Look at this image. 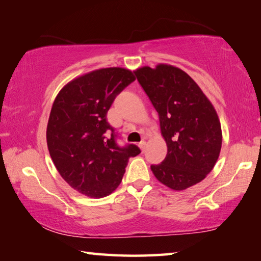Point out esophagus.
<instances>
[{
  "instance_id": "34e87169",
  "label": "esophagus",
  "mask_w": 261,
  "mask_h": 261,
  "mask_svg": "<svg viewBox=\"0 0 261 261\" xmlns=\"http://www.w3.org/2000/svg\"><path fill=\"white\" fill-rule=\"evenodd\" d=\"M138 146L140 147V149H141V151H143V152H144V149H145V147H146V141H145V140H141V141H140V143L138 144Z\"/></svg>"
}]
</instances>
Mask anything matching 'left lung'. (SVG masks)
Wrapping results in <instances>:
<instances>
[{"instance_id": "8db88e82", "label": "left lung", "mask_w": 261, "mask_h": 261, "mask_svg": "<svg viewBox=\"0 0 261 261\" xmlns=\"http://www.w3.org/2000/svg\"><path fill=\"white\" fill-rule=\"evenodd\" d=\"M145 93L159 114L167 155L151 169L166 187L180 191L201 182L213 169L222 145L213 105L187 72L173 65L137 69Z\"/></svg>"}]
</instances>
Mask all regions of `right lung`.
Returning <instances> with one entry per match:
<instances>
[{
	"label": "right lung",
	"instance_id": "obj_1",
	"mask_svg": "<svg viewBox=\"0 0 261 261\" xmlns=\"http://www.w3.org/2000/svg\"><path fill=\"white\" fill-rule=\"evenodd\" d=\"M135 79L127 69L95 70L68 83L53 103L48 149L62 178L79 193L108 196L122 182L129 159L140 153L134 144L118 146L107 122L116 95Z\"/></svg>",
	"mask_w": 261,
	"mask_h": 261
}]
</instances>
